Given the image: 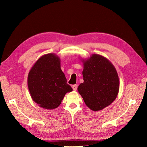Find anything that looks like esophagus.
Masks as SVG:
<instances>
[{
  "label": "esophagus",
  "mask_w": 147,
  "mask_h": 147,
  "mask_svg": "<svg viewBox=\"0 0 147 147\" xmlns=\"http://www.w3.org/2000/svg\"><path fill=\"white\" fill-rule=\"evenodd\" d=\"M77 87H78V85L77 84H74V85L72 86V88L74 91H76L77 90Z\"/></svg>",
  "instance_id": "34e87169"
}]
</instances>
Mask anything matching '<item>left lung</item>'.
<instances>
[{"label": "left lung", "mask_w": 147, "mask_h": 147, "mask_svg": "<svg viewBox=\"0 0 147 147\" xmlns=\"http://www.w3.org/2000/svg\"><path fill=\"white\" fill-rule=\"evenodd\" d=\"M83 64V83L78 87L84 103L92 111H99L116 99L119 80L117 70L106 57L93 54L81 59Z\"/></svg>", "instance_id": "8db88e82"}]
</instances>
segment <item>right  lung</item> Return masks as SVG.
I'll list each match as a JSON object with an SVG mask.
<instances>
[{"mask_svg": "<svg viewBox=\"0 0 147 147\" xmlns=\"http://www.w3.org/2000/svg\"><path fill=\"white\" fill-rule=\"evenodd\" d=\"M28 85L33 101L47 110L58 107L66 93L72 91L61 69V59L54 53L35 62L28 74Z\"/></svg>", "mask_w": 147, "mask_h": 147, "instance_id": "obj_1", "label": "right lung"}]
</instances>
